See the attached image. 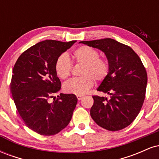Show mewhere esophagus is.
Wrapping results in <instances>:
<instances>
[{
    "label": "esophagus",
    "instance_id": "1",
    "mask_svg": "<svg viewBox=\"0 0 159 159\" xmlns=\"http://www.w3.org/2000/svg\"><path fill=\"white\" fill-rule=\"evenodd\" d=\"M77 98H78V99L80 101V100H81L82 98H84V96H81V95H78V96H77Z\"/></svg>",
    "mask_w": 159,
    "mask_h": 159
}]
</instances>
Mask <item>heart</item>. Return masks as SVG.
I'll use <instances>...</instances> for the list:
<instances>
[{
    "instance_id": "1",
    "label": "heart",
    "mask_w": 159,
    "mask_h": 159,
    "mask_svg": "<svg viewBox=\"0 0 159 159\" xmlns=\"http://www.w3.org/2000/svg\"><path fill=\"white\" fill-rule=\"evenodd\" d=\"M73 57L77 63L83 64L80 75L81 77L74 78L63 84V89L68 93L84 95L93 85V79L102 81L107 76L109 70L108 62L99 57V53L91 47L83 46L75 49ZM57 75L61 79H66L72 70V62L66 54L57 58L55 65Z\"/></svg>"
}]
</instances>
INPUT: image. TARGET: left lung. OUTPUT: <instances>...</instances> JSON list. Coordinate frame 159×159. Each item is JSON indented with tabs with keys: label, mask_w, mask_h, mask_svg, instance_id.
I'll use <instances>...</instances> for the list:
<instances>
[{
	"label": "left lung",
	"mask_w": 159,
	"mask_h": 159,
	"mask_svg": "<svg viewBox=\"0 0 159 159\" xmlns=\"http://www.w3.org/2000/svg\"><path fill=\"white\" fill-rule=\"evenodd\" d=\"M79 43L105 53L109 64L108 73L97 90L111 95V98L93 96L91 117L107 130H121L134 121L143 104L147 84L145 67L132 48L111 38Z\"/></svg>",
	"instance_id": "obj_1"
}]
</instances>
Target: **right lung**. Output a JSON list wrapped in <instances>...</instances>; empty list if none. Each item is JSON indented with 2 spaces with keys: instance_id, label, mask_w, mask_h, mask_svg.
Listing matches in <instances>:
<instances>
[{
  "instance_id": "1",
  "label": "right lung",
  "mask_w": 159,
  "mask_h": 159,
  "mask_svg": "<svg viewBox=\"0 0 159 159\" xmlns=\"http://www.w3.org/2000/svg\"><path fill=\"white\" fill-rule=\"evenodd\" d=\"M75 43L40 42L23 52L13 67L10 90L16 108L27 126L42 135H54L66 127L77 105L74 94L61 93L49 101L61 89L57 58Z\"/></svg>"
}]
</instances>
